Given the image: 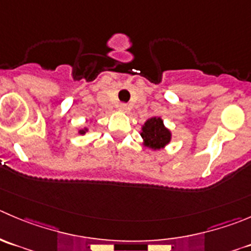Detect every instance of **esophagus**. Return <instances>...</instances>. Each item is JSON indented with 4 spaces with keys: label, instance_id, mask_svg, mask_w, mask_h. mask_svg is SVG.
I'll return each instance as SVG.
<instances>
[{
    "label": "esophagus",
    "instance_id": "1",
    "mask_svg": "<svg viewBox=\"0 0 251 251\" xmlns=\"http://www.w3.org/2000/svg\"><path fill=\"white\" fill-rule=\"evenodd\" d=\"M118 109L120 111H124V113H126V111L128 110V105H127V104H125V103H120V104H119Z\"/></svg>",
    "mask_w": 251,
    "mask_h": 251
}]
</instances>
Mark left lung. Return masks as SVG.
Returning <instances> with one entry per match:
<instances>
[{
	"label": "left lung",
	"instance_id": "obj_1",
	"mask_svg": "<svg viewBox=\"0 0 251 251\" xmlns=\"http://www.w3.org/2000/svg\"><path fill=\"white\" fill-rule=\"evenodd\" d=\"M141 136L145 140L146 146L153 150H159L170 141L169 130L164 127L160 118H151L146 121L142 127Z\"/></svg>",
	"mask_w": 251,
	"mask_h": 251
}]
</instances>
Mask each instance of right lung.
Masks as SVG:
<instances>
[{"label":"right lung","instance_id":"right-lung-1","mask_svg":"<svg viewBox=\"0 0 251 251\" xmlns=\"http://www.w3.org/2000/svg\"><path fill=\"white\" fill-rule=\"evenodd\" d=\"M86 131H87V128H84V130L79 131V133H82V135H83V133H86Z\"/></svg>","mask_w":251,"mask_h":251}]
</instances>
